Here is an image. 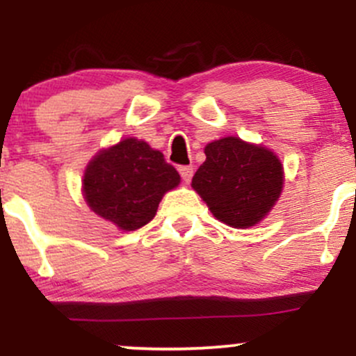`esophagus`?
<instances>
[{"mask_svg": "<svg viewBox=\"0 0 356 356\" xmlns=\"http://www.w3.org/2000/svg\"><path fill=\"white\" fill-rule=\"evenodd\" d=\"M179 174H181L184 182H191L192 175H194V167H192V165H181V167H179Z\"/></svg>", "mask_w": 356, "mask_h": 356, "instance_id": "esophagus-1", "label": "esophagus"}]
</instances>
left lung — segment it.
<instances>
[{
    "instance_id": "left-lung-1",
    "label": "left lung",
    "mask_w": 356,
    "mask_h": 356,
    "mask_svg": "<svg viewBox=\"0 0 356 356\" xmlns=\"http://www.w3.org/2000/svg\"><path fill=\"white\" fill-rule=\"evenodd\" d=\"M204 154L206 162L192 177V187L214 218L243 229L266 218L284 182L276 154L239 137L211 142Z\"/></svg>"
}]
</instances>
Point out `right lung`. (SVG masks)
I'll list each match as a JSON object with an SVG mask.
<instances>
[{
	"label": "right lung",
	"mask_w": 356,
	"mask_h": 356,
	"mask_svg": "<svg viewBox=\"0 0 356 356\" xmlns=\"http://www.w3.org/2000/svg\"><path fill=\"white\" fill-rule=\"evenodd\" d=\"M181 175L164 154L129 137L100 150L83 174V197L95 214L122 231H136L154 219L167 191Z\"/></svg>",
	"instance_id": "right-lung-1"
}]
</instances>
